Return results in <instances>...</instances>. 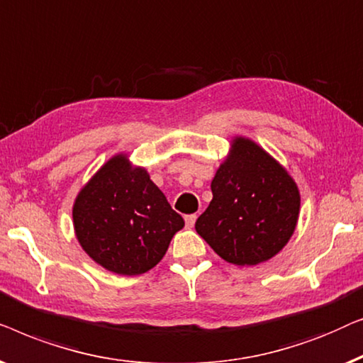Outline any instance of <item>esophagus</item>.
Returning <instances> with one entry per match:
<instances>
[{
	"instance_id": "1",
	"label": "esophagus",
	"mask_w": 363,
	"mask_h": 363,
	"mask_svg": "<svg viewBox=\"0 0 363 363\" xmlns=\"http://www.w3.org/2000/svg\"><path fill=\"white\" fill-rule=\"evenodd\" d=\"M196 220H197L196 213H189V216H186V225H187L189 228L194 227V223H196Z\"/></svg>"
}]
</instances>
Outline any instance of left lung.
I'll list each match as a JSON object with an SVG mask.
<instances>
[{
	"label": "left lung",
	"instance_id": "1",
	"mask_svg": "<svg viewBox=\"0 0 363 363\" xmlns=\"http://www.w3.org/2000/svg\"><path fill=\"white\" fill-rule=\"evenodd\" d=\"M212 201L196 230L225 262H267L293 235L299 191L277 161L253 141L233 140L232 156L211 184Z\"/></svg>",
	"mask_w": 363,
	"mask_h": 363
}]
</instances>
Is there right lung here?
<instances>
[{"mask_svg":"<svg viewBox=\"0 0 363 363\" xmlns=\"http://www.w3.org/2000/svg\"><path fill=\"white\" fill-rule=\"evenodd\" d=\"M82 248L101 267L135 277L156 267L184 227L164 194L123 155L111 157L82 189L74 203Z\"/></svg>","mask_w":363,"mask_h":363,"instance_id":"obj_1","label":"right lung"}]
</instances>
